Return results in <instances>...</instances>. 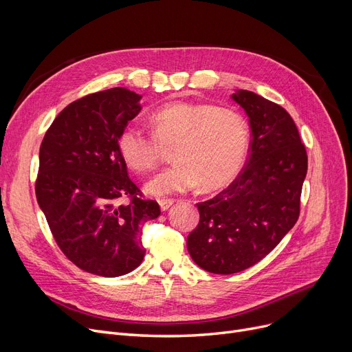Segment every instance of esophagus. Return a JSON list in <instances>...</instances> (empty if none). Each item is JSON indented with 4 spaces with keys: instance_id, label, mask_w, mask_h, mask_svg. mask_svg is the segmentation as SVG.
<instances>
[{
    "instance_id": "obj_1",
    "label": "esophagus",
    "mask_w": 352,
    "mask_h": 352,
    "mask_svg": "<svg viewBox=\"0 0 352 352\" xmlns=\"http://www.w3.org/2000/svg\"><path fill=\"white\" fill-rule=\"evenodd\" d=\"M158 204H160L161 211H166V210H168V208L174 204V201H173V199H160Z\"/></svg>"
}]
</instances>
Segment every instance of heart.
Here are the masks:
<instances>
[{
  "instance_id": "b5f03b06",
  "label": "heart",
  "mask_w": 352,
  "mask_h": 352,
  "mask_svg": "<svg viewBox=\"0 0 352 352\" xmlns=\"http://www.w3.org/2000/svg\"><path fill=\"white\" fill-rule=\"evenodd\" d=\"M150 122L153 134L126 125L118 137L122 160L138 173L153 170L162 148L175 145L171 158L175 162L145 184L150 195L182 194L199 182L204 190L219 188L245 160L248 128L235 109L178 101L154 111Z\"/></svg>"
}]
</instances>
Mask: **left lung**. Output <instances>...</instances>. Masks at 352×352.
Segmentation results:
<instances>
[{
  "label": "left lung",
  "instance_id": "left-lung-1",
  "mask_svg": "<svg viewBox=\"0 0 352 352\" xmlns=\"http://www.w3.org/2000/svg\"><path fill=\"white\" fill-rule=\"evenodd\" d=\"M251 128L245 168L212 199L198 202L199 223L187 238L194 263L235 274L260 263L295 226L308 158L287 111L252 91L236 89Z\"/></svg>",
  "mask_w": 352,
  "mask_h": 352
}]
</instances>
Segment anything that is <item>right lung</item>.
Returning a JSON list of instances; mask_svg holds the SVG:
<instances>
[{
    "instance_id": "1",
    "label": "right lung",
    "mask_w": 352,
    "mask_h": 352,
    "mask_svg": "<svg viewBox=\"0 0 352 352\" xmlns=\"http://www.w3.org/2000/svg\"><path fill=\"white\" fill-rule=\"evenodd\" d=\"M141 96L111 88L67 105L40 148L36 201L61 251L100 276L125 275L145 255L144 223L161 211L140 198L118 150V137L141 111ZM128 196V205H118Z\"/></svg>"
}]
</instances>
